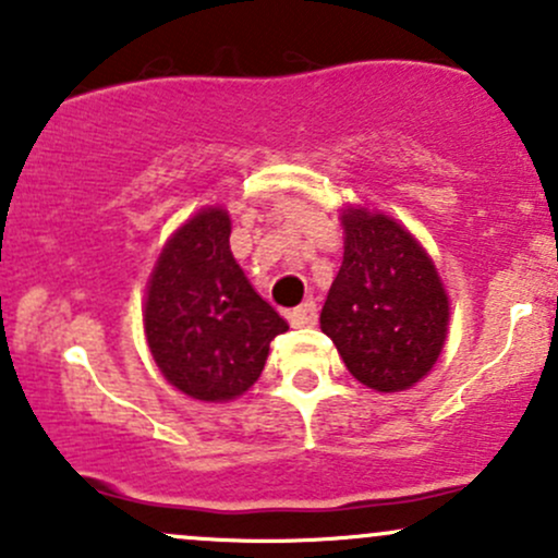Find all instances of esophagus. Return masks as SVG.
<instances>
[{"label": "esophagus", "instance_id": "esophagus-1", "mask_svg": "<svg viewBox=\"0 0 558 558\" xmlns=\"http://www.w3.org/2000/svg\"><path fill=\"white\" fill-rule=\"evenodd\" d=\"M289 320L294 328L315 326V320H318V307H315V302H302L299 307L291 310Z\"/></svg>", "mask_w": 558, "mask_h": 558}]
</instances>
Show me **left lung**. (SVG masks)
Segmentation results:
<instances>
[{"label":"left lung","instance_id":"obj_1","mask_svg":"<svg viewBox=\"0 0 558 558\" xmlns=\"http://www.w3.org/2000/svg\"><path fill=\"white\" fill-rule=\"evenodd\" d=\"M344 256L320 328L344 366L377 392L409 390L430 374L449 333V294L425 245L398 219L344 205Z\"/></svg>","mask_w":558,"mask_h":558}]
</instances>
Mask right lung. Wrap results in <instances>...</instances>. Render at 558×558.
<instances>
[{
  "label": "right lung",
  "mask_w": 558,
  "mask_h": 558,
  "mask_svg": "<svg viewBox=\"0 0 558 558\" xmlns=\"http://www.w3.org/2000/svg\"><path fill=\"white\" fill-rule=\"evenodd\" d=\"M232 221L205 205L162 245L144 296V333L162 377L203 403H227L259 379L289 324L248 283L230 248Z\"/></svg>",
  "instance_id": "right-lung-1"
}]
</instances>
